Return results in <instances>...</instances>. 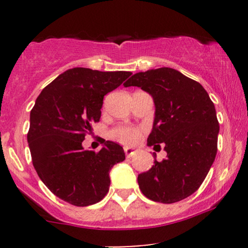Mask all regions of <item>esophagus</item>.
<instances>
[{
  "instance_id": "esophagus-1",
  "label": "esophagus",
  "mask_w": 248,
  "mask_h": 248,
  "mask_svg": "<svg viewBox=\"0 0 248 248\" xmlns=\"http://www.w3.org/2000/svg\"><path fill=\"white\" fill-rule=\"evenodd\" d=\"M124 154H126L127 157H132L133 155H135L136 150L133 148H124Z\"/></svg>"
}]
</instances>
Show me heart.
I'll use <instances>...</instances> for the list:
<instances>
[{"label":"heart","mask_w":248,"mask_h":248,"mask_svg":"<svg viewBox=\"0 0 248 248\" xmlns=\"http://www.w3.org/2000/svg\"><path fill=\"white\" fill-rule=\"evenodd\" d=\"M115 140L124 144H132L139 139V132L132 128H119L112 133Z\"/></svg>","instance_id":"b5f03b06"}]
</instances>
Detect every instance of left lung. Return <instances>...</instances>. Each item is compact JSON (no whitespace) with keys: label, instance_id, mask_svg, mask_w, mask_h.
Masks as SVG:
<instances>
[{"label":"left lung","instance_id":"1","mask_svg":"<svg viewBox=\"0 0 248 248\" xmlns=\"http://www.w3.org/2000/svg\"><path fill=\"white\" fill-rule=\"evenodd\" d=\"M124 86L141 87L152 95L155 118L147 144L164 146L167 152L166 160L155 158L152 169L138 176L142 193L164 204L189 197L217 154L219 124L209 94L199 82L170 67L135 73Z\"/></svg>","mask_w":248,"mask_h":248}]
</instances>
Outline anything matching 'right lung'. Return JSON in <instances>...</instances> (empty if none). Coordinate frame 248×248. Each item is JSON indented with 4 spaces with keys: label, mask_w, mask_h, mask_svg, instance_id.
I'll use <instances>...</instances> for the list:
<instances>
[{
    "label": "right lung",
    "mask_w": 248,
    "mask_h": 248,
    "mask_svg": "<svg viewBox=\"0 0 248 248\" xmlns=\"http://www.w3.org/2000/svg\"><path fill=\"white\" fill-rule=\"evenodd\" d=\"M132 75L127 71L73 67L42 91L30 112L28 133L32 164L51 192L76 206L100 202L109 190V171L126 158L124 148L102 142L99 153L85 150L91 124L101 116L104 96Z\"/></svg>",
    "instance_id": "obj_1"
}]
</instances>
